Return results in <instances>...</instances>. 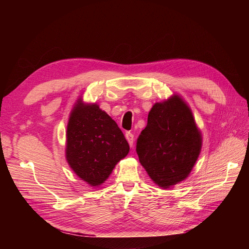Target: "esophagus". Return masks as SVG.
Here are the masks:
<instances>
[{
    "label": "esophagus",
    "instance_id": "34e87169",
    "mask_svg": "<svg viewBox=\"0 0 249 249\" xmlns=\"http://www.w3.org/2000/svg\"><path fill=\"white\" fill-rule=\"evenodd\" d=\"M125 139L129 142V145L132 147L133 143H134V135L131 132H126L125 133Z\"/></svg>",
    "mask_w": 249,
    "mask_h": 249
}]
</instances>
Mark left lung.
Wrapping results in <instances>:
<instances>
[{"label":"left lung","instance_id":"1","mask_svg":"<svg viewBox=\"0 0 249 249\" xmlns=\"http://www.w3.org/2000/svg\"><path fill=\"white\" fill-rule=\"evenodd\" d=\"M201 142L191 109L175 94L150 109L147 124L137 139L136 152L154 183L167 189L189 176Z\"/></svg>","mask_w":249,"mask_h":249}]
</instances>
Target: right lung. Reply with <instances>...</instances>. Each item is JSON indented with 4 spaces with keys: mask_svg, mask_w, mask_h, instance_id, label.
<instances>
[{
    "mask_svg": "<svg viewBox=\"0 0 249 249\" xmlns=\"http://www.w3.org/2000/svg\"><path fill=\"white\" fill-rule=\"evenodd\" d=\"M65 149L67 163L73 172L96 187L129 154L130 146L117 124L99 105L84 104L79 99L67 124Z\"/></svg>",
    "mask_w": 249,
    "mask_h": 249,
    "instance_id": "1",
    "label": "right lung"
}]
</instances>
